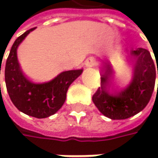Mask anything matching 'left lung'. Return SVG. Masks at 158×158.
I'll return each instance as SVG.
<instances>
[{
	"label": "left lung",
	"mask_w": 158,
	"mask_h": 158,
	"mask_svg": "<svg viewBox=\"0 0 158 158\" xmlns=\"http://www.w3.org/2000/svg\"><path fill=\"white\" fill-rule=\"evenodd\" d=\"M34 29L24 32L15 40L5 63L4 77L10 99L18 110L30 117L45 118L61 108L70 84L80 74L75 70L64 71L44 82H36L26 77L18 61L17 49Z\"/></svg>",
	"instance_id": "8db88e82"
}]
</instances>
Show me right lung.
Here are the masks:
<instances>
[{
	"mask_svg": "<svg viewBox=\"0 0 158 158\" xmlns=\"http://www.w3.org/2000/svg\"><path fill=\"white\" fill-rule=\"evenodd\" d=\"M135 59L133 81L126 88L116 90L109 84L108 77L101 75V87L93 96L98 109L111 119H126L142 111L153 94L156 67L147 50L133 51ZM158 74V67H157Z\"/></svg>",
	"mask_w": 158,
	"mask_h": 158,
	"instance_id": "right-lung-1",
	"label": "right lung"
}]
</instances>
